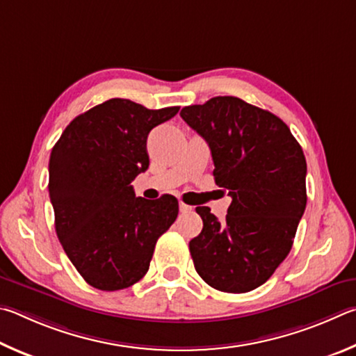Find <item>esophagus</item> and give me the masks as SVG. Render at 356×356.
<instances>
[{"instance_id": "obj_1", "label": "esophagus", "mask_w": 356, "mask_h": 356, "mask_svg": "<svg viewBox=\"0 0 356 356\" xmlns=\"http://www.w3.org/2000/svg\"><path fill=\"white\" fill-rule=\"evenodd\" d=\"M179 213H183V214L192 213V207H189V204H186L183 202H179Z\"/></svg>"}]
</instances>
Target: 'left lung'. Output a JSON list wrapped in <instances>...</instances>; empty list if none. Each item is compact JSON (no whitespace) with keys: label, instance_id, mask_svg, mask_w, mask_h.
Wrapping results in <instances>:
<instances>
[{"label":"left lung","instance_id":"obj_1","mask_svg":"<svg viewBox=\"0 0 356 356\" xmlns=\"http://www.w3.org/2000/svg\"><path fill=\"white\" fill-rule=\"evenodd\" d=\"M179 115L208 142L214 179L233 198L225 220L197 207L203 229L189 242L211 288L242 294L272 277L291 252L307 208V161L282 118L236 97L186 106Z\"/></svg>","mask_w":356,"mask_h":356}]
</instances>
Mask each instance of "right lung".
<instances>
[{
  "instance_id": "obj_1",
  "label": "right lung",
  "mask_w": 356,
  "mask_h": 356,
  "mask_svg": "<svg viewBox=\"0 0 356 356\" xmlns=\"http://www.w3.org/2000/svg\"><path fill=\"white\" fill-rule=\"evenodd\" d=\"M178 111L112 98L73 118L51 149L56 233L93 288L118 291L139 282L156 241L177 220V198L136 197L131 181L148 168V133Z\"/></svg>"
}]
</instances>
